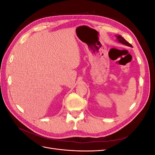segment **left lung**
Segmentation results:
<instances>
[{"label": "left lung", "instance_id": "obj_1", "mask_svg": "<svg viewBox=\"0 0 155 155\" xmlns=\"http://www.w3.org/2000/svg\"><path fill=\"white\" fill-rule=\"evenodd\" d=\"M116 37V39L118 40V41L119 42V43L123 44L124 45H126V46H130V47H132V45H131L130 43H129L127 41L124 37H121V35H115Z\"/></svg>", "mask_w": 155, "mask_h": 155}]
</instances>
